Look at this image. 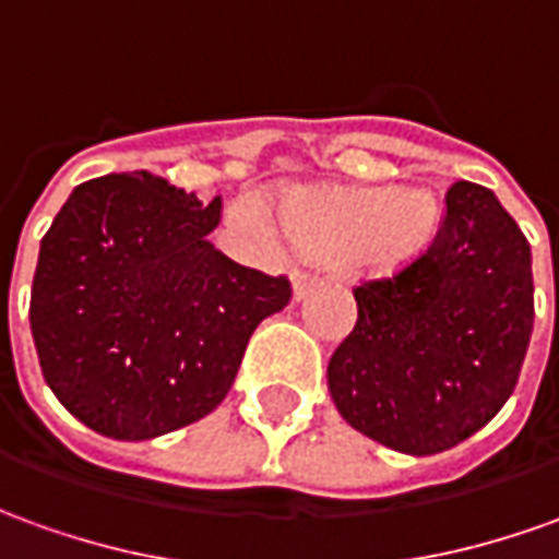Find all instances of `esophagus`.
Masks as SVG:
<instances>
[{"label": "esophagus", "instance_id": "esophagus-1", "mask_svg": "<svg viewBox=\"0 0 559 559\" xmlns=\"http://www.w3.org/2000/svg\"><path fill=\"white\" fill-rule=\"evenodd\" d=\"M313 286H317V280H313V276H307V273H295V276H292V295H295V301H304V298L313 292Z\"/></svg>", "mask_w": 559, "mask_h": 559}]
</instances>
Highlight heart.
Wrapping results in <instances>:
<instances>
[{
    "label": "heart",
    "mask_w": 559,
    "mask_h": 559,
    "mask_svg": "<svg viewBox=\"0 0 559 559\" xmlns=\"http://www.w3.org/2000/svg\"><path fill=\"white\" fill-rule=\"evenodd\" d=\"M286 234L313 261H349L368 276L404 271L438 228V203L423 188H298L286 198ZM230 228L273 242L280 225L255 194L234 200Z\"/></svg>",
    "instance_id": "1"
}]
</instances>
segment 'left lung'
Returning <instances> with one entry per match:
<instances>
[{"instance_id":"1","label":"left lung","mask_w":559,"mask_h":559,"mask_svg":"<svg viewBox=\"0 0 559 559\" xmlns=\"http://www.w3.org/2000/svg\"><path fill=\"white\" fill-rule=\"evenodd\" d=\"M329 361L341 417L383 448L432 456L511 399L533 334V252L490 188L456 182L426 255L356 292Z\"/></svg>"}]
</instances>
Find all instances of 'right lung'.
Masks as SVG:
<instances>
[{
    "label": "right lung",
    "instance_id": "right-lung-1",
    "mask_svg": "<svg viewBox=\"0 0 559 559\" xmlns=\"http://www.w3.org/2000/svg\"><path fill=\"white\" fill-rule=\"evenodd\" d=\"M222 200L145 169L79 185L41 237L29 329L57 402L115 441L213 414L286 276L242 267L210 234Z\"/></svg>",
    "mask_w": 559,
    "mask_h": 559
}]
</instances>
